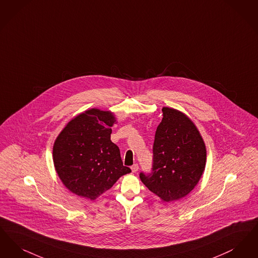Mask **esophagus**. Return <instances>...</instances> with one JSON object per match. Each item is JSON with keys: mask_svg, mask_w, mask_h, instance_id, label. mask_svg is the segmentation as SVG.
Segmentation results:
<instances>
[{"mask_svg": "<svg viewBox=\"0 0 258 258\" xmlns=\"http://www.w3.org/2000/svg\"><path fill=\"white\" fill-rule=\"evenodd\" d=\"M131 169H132V172H137L138 169H139V166L137 164H135V165L131 167Z\"/></svg>", "mask_w": 258, "mask_h": 258, "instance_id": "1", "label": "esophagus"}]
</instances>
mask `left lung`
<instances>
[{
  "label": "left lung",
  "instance_id": "left-lung-1",
  "mask_svg": "<svg viewBox=\"0 0 258 258\" xmlns=\"http://www.w3.org/2000/svg\"><path fill=\"white\" fill-rule=\"evenodd\" d=\"M153 145L152 174H140L142 182L163 202L188 196L204 172L206 147L190 117L176 109L163 107Z\"/></svg>",
  "mask_w": 258,
  "mask_h": 258
}]
</instances>
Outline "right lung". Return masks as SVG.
<instances>
[{
  "label": "right lung",
  "instance_id": "add662e5",
  "mask_svg": "<svg viewBox=\"0 0 258 258\" xmlns=\"http://www.w3.org/2000/svg\"><path fill=\"white\" fill-rule=\"evenodd\" d=\"M115 122L113 112L92 108L73 117L56 137L54 166L71 192L94 201L131 172L122 164L118 146L111 141Z\"/></svg>",
  "mask_w": 258,
  "mask_h": 258
}]
</instances>
